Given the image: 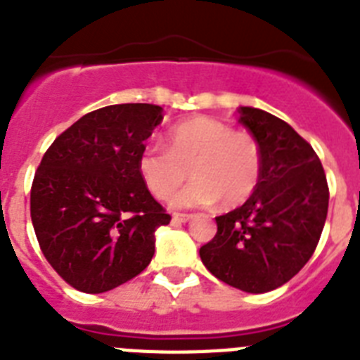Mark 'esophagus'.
Returning <instances> with one entry per match:
<instances>
[{
  "mask_svg": "<svg viewBox=\"0 0 360 360\" xmlns=\"http://www.w3.org/2000/svg\"><path fill=\"white\" fill-rule=\"evenodd\" d=\"M172 219H174L175 223H186L192 219V214H174V216H172Z\"/></svg>",
  "mask_w": 360,
  "mask_h": 360,
  "instance_id": "obj_1",
  "label": "esophagus"
}]
</instances>
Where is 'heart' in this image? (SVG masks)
<instances>
[{"instance_id": "b5f03b06", "label": "heart", "mask_w": 360, "mask_h": 360, "mask_svg": "<svg viewBox=\"0 0 360 360\" xmlns=\"http://www.w3.org/2000/svg\"><path fill=\"white\" fill-rule=\"evenodd\" d=\"M137 170L155 198L166 199L190 175L194 181L172 198L177 208L212 205L240 207L255 194L262 177V148L247 131L208 117L177 124L168 134V150L148 144Z\"/></svg>"}]
</instances>
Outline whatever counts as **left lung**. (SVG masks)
<instances>
[{
    "label": "left lung",
    "mask_w": 360,
    "mask_h": 360,
    "mask_svg": "<svg viewBox=\"0 0 360 360\" xmlns=\"http://www.w3.org/2000/svg\"><path fill=\"white\" fill-rule=\"evenodd\" d=\"M238 122L262 148L259 185L241 207L216 217V236L199 256L217 280L267 292L315 252L328 216V181L315 150L288 122L250 105L238 108Z\"/></svg>",
    "instance_id": "8db88e82"
}]
</instances>
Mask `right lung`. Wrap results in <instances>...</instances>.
<instances>
[{"instance_id": "obj_1", "label": "right lung", "mask_w": 360, "mask_h": 360, "mask_svg": "<svg viewBox=\"0 0 360 360\" xmlns=\"http://www.w3.org/2000/svg\"><path fill=\"white\" fill-rule=\"evenodd\" d=\"M162 108L115 104L54 139L31 188V219L51 267L82 292H105L143 273L170 214L137 170Z\"/></svg>"}]
</instances>
